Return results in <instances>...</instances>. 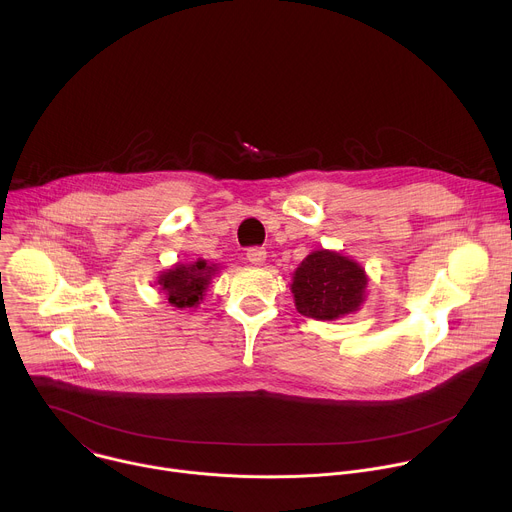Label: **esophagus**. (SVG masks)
<instances>
[{
	"mask_svg": "<svg viewBox=\"0 0 512 512\" xmlns=\"http://www.w3.org/2000/svg\"><path fill=\"white\" fill-rule=\"evenodd\" d=\"M265 257H267V251H265L263 247H251V249L247 251V259H249L253 265H263Z\"/></svg>",
	"mask_w": 512,
	"mask_h": 512,
	"instance_id": "obj_1",
	"label": "esophagus"
}]
</instances>
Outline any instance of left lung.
<instances>
[{"label":"left lung","mask_w":512,"mask_h":512,"mask_svg":"<svg viewBox=\"0 0 512 512\" xmlns=\"http://www.w3.org/2000/svg\"><path fill=\"white\" fill-rule=\"evenodd\" d=\"M369 277L350 257L314 251L294 271L291 294L296 310L314 320H336L360 310Z\"/></svg>","instance_id":"8db88e82"}]
</instances>
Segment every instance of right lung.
<instances>
[{
    "mask_svg": "<svg viewBox=\"0 0 512 512\" xmlns=\"http://www.w3.org/2000/svg\"><path fill=\"white\" fill-rule=\"evenodd\" d=\"M216 271L218 267L208 265L204 259L178 263L158 277V285L168 304L174 308H194L204 298V291Z\"/></svg>",
    "mask_w": 512,
    "mask_h": 512,
    "instance_id": "1",
    "label": "right lung"
}]
</instances>
